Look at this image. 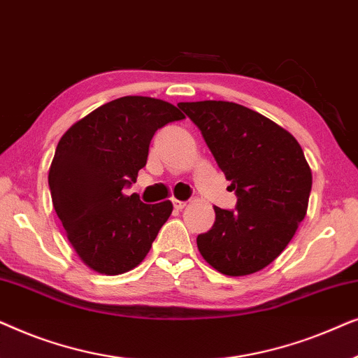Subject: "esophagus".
<instances>
[{"label": "esophagus", "mask_w": 358, "mask_h": 358, "mask_svg": "<svg viewBox=\"0 0 358 358\" xmlns=\"http://www.w3.org/2000/svg\"><path fill=\"white\" fill-rule=\"evenodd\" d=\"M173 205H174V208H176V210H182V208H184V207H185V205H187V203H185V202H182V200L173 199Z\"/></svg>", "instance_id": "1"}]
</instances>
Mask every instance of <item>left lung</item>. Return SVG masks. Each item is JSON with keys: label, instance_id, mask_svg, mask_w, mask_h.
<instances>
[{"label": "left lung", "instance_id": "8db88e82", "mask_svg": "<svg viewBox=\"0 0 358 358\" xmlns=\"http://www.w3.org/2000/svg\"><path fill=\"white\" fill-rule=\"evenodd\" d=\"M178 106L197 125L238 197L234 210L215 207L212 229L197 236L200 254L224 275L262 271L306 215L313 176L300 143L275 122L234 102Z\"/></svg>", "mask_w": 358, "mask_h": 358}]
</instances>
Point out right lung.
Here are the masks:
<instances>
[{
  "instance_id": "1",
  "label": "right lung",
  "mask_w": 358,
  "mask_h": 358,
  "mask_svg": "<svg viewBox=\"0 0 358 358\" xmlns=\"http://www.w3.org/2000/svg\"><path fill=\"white\" fill-rule=\"evenodd\" d=\"M182 119L169 102L125 96L97 107L58 141L48 171L53 208L92 271L119 275L148 254L173 203H143L124 189L146 164L155 131Z\"/></svg>"
}]
</instances>
